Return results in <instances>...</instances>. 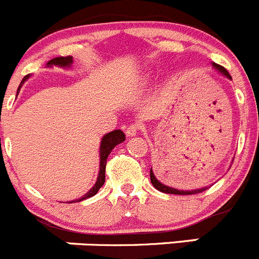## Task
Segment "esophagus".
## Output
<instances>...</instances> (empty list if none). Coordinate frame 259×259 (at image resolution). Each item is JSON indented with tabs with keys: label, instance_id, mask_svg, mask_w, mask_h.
<instances>
[{
	"label": "esophagus",
	"instance_id": "obj_1",
	"mask_svg": "<svg viewBox=\"0 0 259 259\" xmlns=\"http://www.w3.org/2000/svg\"><path fill=\"white\" fill-rule=\"evenodd\" d=\"M139 130H140V124L139 123H132V124L125 128V135L127 136H135L139 132Z\"/></svg>",
	"mask_w": 259,
	"mask_h": 259
}]
</instances>
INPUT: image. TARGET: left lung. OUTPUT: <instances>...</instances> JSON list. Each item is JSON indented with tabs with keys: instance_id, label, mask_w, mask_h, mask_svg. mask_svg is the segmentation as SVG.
I'll return each instance as SVG.
<instances>
[{
	"instance_id": "left-lung-1",
	"label": "left lung",
	"mask_w": 259,
	"mask_h": 259,
	"mask_svg": "<svg viewBox=\"0 0 259 259\" xmlns=\"http://www.w3.org/2000/svg\"><path fill=\"white\" fill-rule=\"evenodd\" d=\"M214 67L218 68L219 71H221L222 74H224L227 77H230L231 79V75L228 74V71L226 70L224 67H222V66H218V65H214ZM150 182H152V184L154 185V188H157L159 192H163V193H170V194H180V196H184V194H196V193H201V192L206 191V188H201V189H196V191H179V189H175V188H170V187H167V185H163L162 183L158 182L157 179H155L154 174H153L152 168H150Z\"/></svg>"
}]
</instances>
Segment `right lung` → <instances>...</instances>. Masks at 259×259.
I'll use <instances>...</instances> for the list:
<instances>
[{"label": "right lung", "mask_w": 259, "mask_h": 259, "mask_svg": "<svg viewBox=\"0 0 259 259\" xmlns=\"http://www.w3.org/2000/svg\"><path fill=\"white\" fill-rule=\"evenodd\" d=\"M71 63H72V58H71V57H56V58L50 59V61L48 62V65L49 66L57 65V66H63V67H66V66H70ZM27 77H28V75H26V76L23 77L22 83H20L19 88H18V92H19V89H20V87H22V84L27 80ZM124 140H125V136H124V134L120 131V130H115V131L105 135L104 139H102V141H101V148H100L101 162H100V174H98L97 182H96L95 187H93V188L91 189V191H89L85 196H83L81 198L76 200L77 202H79V201L85 200V198L92 197V196H95V194L100 191V188H101L105 183V170H106L107 157H109V154L111 153V150H113L114 148L118 145V144L123 143ZM72 202H74V201H72Z\"/></svg>", "instance_id": "1"}]
</instances>
